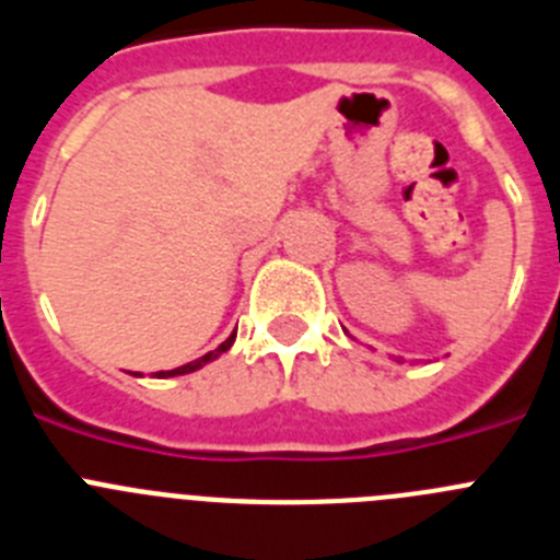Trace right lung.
I'll list each match as a JSON object with an SVG mask.
<instances>
[{
	"label": "right lung",
	"instance_id": "1",
	"mask_svg": "<svg viewBox=\"0 0 560 560\" xmlns=\"http://www.w3.org/2000/svg\"><path fill=\"white\" fill-rule=\"evenodd\" d=\"M232 341H235V334H232L230 339H226V341H221V345H219V348H215V350H210V353L201 355V359L190 361V364H182V368H176V370H162V373H156V378H173V375H187V373H192V370L205 368L207 361L219 359L221 353H226V350L232 348Z\"/></svg>",
	"mask_w": 560,
	"mask_h": 560
}]
</instances>
